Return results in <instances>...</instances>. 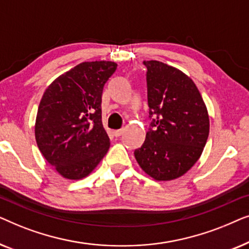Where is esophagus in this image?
I'll return each mask as SVG.
<instances>
[{"label": "esophagus", "instance_id": "obj_1", "mask_svg": "<svg viewBox=\"0 0 249 249\" xmlns=\"http://www.w3.org/2000/svg\"><path fill=\"white\" fill-rule=\"evenodd\" d=\"M124 129L122 128V129H119V130L113 131V134H114L115 137H120V136H121L122 134H124Z\"/></svg>", "mask_w": 249, "mask_h": 249}]
</instances>
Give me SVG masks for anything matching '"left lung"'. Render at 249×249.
Segmentation results:
<instances>
[{
    "label": "left lung",
    "instance_id": "left-lung-1",
    "mask_svg": "<svg viewBox=\"0 0 249 249\" xmlns=\"http://www.w3.org/2000/svg\"><path fill=\"white\" fill-rule=\"evenodd\" d=\"M147 68L148 118L144 144L135 149L141 168L159 181L179 178L205 147L210 120L202 95L190 78L160 61Z\"/></svg>",
    "mask_w": 249,
    "mask_h": 249
}]
</instances>
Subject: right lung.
Here are the masks:
<instances>
[{"label": "right lung", "mask_w": 249, "mask_h": 249, "mask_svg": "<svg viewBox=\"0 0 249 249\" xmlns=\"http://www.w3.org/2000/svg\"><path fill=\"white\" fill-rule=\"evenodd\" d=\"M118 64L83 62L46 88L37 111L40 153L61 176L78 180L96 168L110 147L102 124V94Z\"/></svg>", "instance_id": "right-lung-1"}]
</instances>
